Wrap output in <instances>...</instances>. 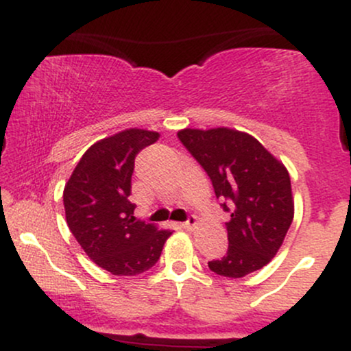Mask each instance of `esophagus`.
<instances>
[{
    "label": "esophagus",
    "mask_w": 351,
    "mask_h": 351,
    "mask_svg": "<svg viewBox=\"0 0 351 351\" xmlns=\"http://www.w3.org/2000/svg\"><path fill=\"white\" fill-rule=\"evenodd\" d=\"M196 224H198V219H196L195 216H189L186 221H184L183 224H181V226H183L184 229H186V231H191V229H195L196 228Z\"/></svg>",
    "instance_id": "esophagus-1"
}]
</instances>
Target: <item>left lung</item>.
<instances>
[{"instance_id": "1", "label": "left lung", "mask_w": 351, "mask_h": 351, "mask_svg": "<svg viewBox=\"0 0 351 351\" xmlns=\"http://www.w3.org/2000/svg\"><path fill=\"white\" fill-rule=\"evenodd\" d=\"M180 142L208 173L226 223V256L209 261L217 276L239 279L271 263L293 219L291 176L256 138L232 128H184Z\"/></svg>"}]
</instances>
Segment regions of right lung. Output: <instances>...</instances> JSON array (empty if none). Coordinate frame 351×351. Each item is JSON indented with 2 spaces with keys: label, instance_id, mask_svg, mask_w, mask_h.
I'll return each mask as SVG.
<instances>
[{
  "label": "right lung",
  "instance_id": "right-lung-1",
  "mask_svg": "<svg viewBox=\"0 0 351 351\" xmlns=\"http://www.w3.org/2000/svg\"><path fill=\"white\" fill-rule=\"evenodd\" d=\"M160 134L128 128L92 145L64 188L67 226L84 252L114 276H136L158 263L171 231L135 219V156Z\"/></svg>",
  "mask_w": 351,
  "mask_h": 351
}]
</instances>
